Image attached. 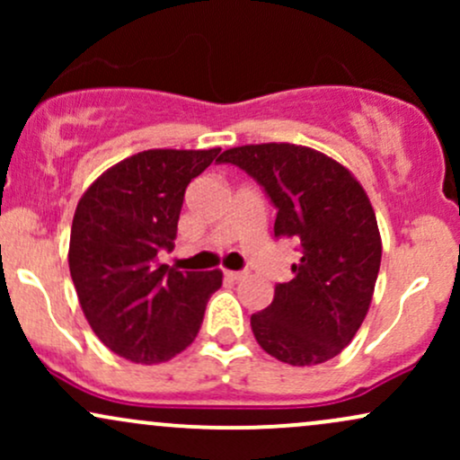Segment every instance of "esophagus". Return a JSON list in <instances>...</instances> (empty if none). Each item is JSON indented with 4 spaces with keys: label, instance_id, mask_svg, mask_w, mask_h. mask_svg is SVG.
Here are the masks:
<instances>
[{
    "label": "esophagus",
    "instance_id": "obj_1",
    "mask_svg": "<svg viewBox=\"0 0 460 460\" xmlns=\"http://www.w3.org/2000/svg\"><path fill=\"white\" fill-rule=\"evenodd\" d=\"M225 277L231 279V281H240V279L244 277V272H240V270H225Z\"/></svg>",
    "mask_w": 460,
    "mask_h": 460
}]
</instances>
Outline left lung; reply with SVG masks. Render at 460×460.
Instances as JSON below:
<instances>
[{"instance_id":"left-lung-1","label":"left lung","mask_w":460,"mask_h":460,"mask_svg":"<svg viewBox=\"0 0 460 460\" xmlns=\"http://www.w3.org/2000/svg\"><path fill=\"white\" fill-rule=\"evenodd\" d=\"M218 162L257 179L277 208L274 235L300 244L292 281L279 283L270 307L251 315L257 344L289 366L337 357L366 320L381 268L366 190L344 164L289 142L234 146Z\"/></svg>"}]
</instances>
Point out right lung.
I'll list each match as a JSON object with an SVG mask.
<instances>
[{
	"mask_svg": "<svg viewBox=\"0 0 460 460\" xmlns=\"http://www.w3.org/2000/svg\"><path fill=\"white\" fill-rule=\"evenodd\" d=\"M220 149H149L114 164L79 199L68 270L84 315L110 350L164 363L199 335L223 272H181L157 261L175 246L188 183Z\"/></svg>",
	"mask_w": 460,
	"mask_h": 460,
	"instance_id": "right-lung-1",
	"label": "right lung"
}]
</instances>
